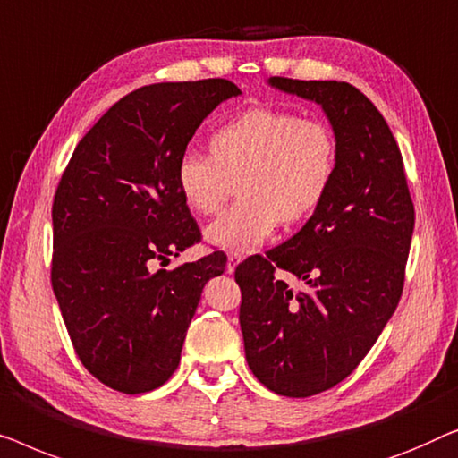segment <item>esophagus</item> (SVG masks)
<instances>
[{
  "mask_svg": "<svg viewBox=\"0 0 458 458\" xmlns=\"http://www.w3.org/2000/svg\"><path fill=\"white\" fill-rule=\"evenodd\" d=\"M242 259V253H241V250H230V253H228V272L232 274V272H234V267L238 266V261H241Z\"/></svg>",
  "mask_w": 458,
  "mask_h": 458,
  "instance_id": "34e87169",
  "label": "esophagus"
}]
</instances>
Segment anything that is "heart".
I'll list each match as a JSON object with an SVG mask.
<instances>
[{"mask_svg": "<svg viewBox=\"0 0 458 458\" xmlns=\"http://www.w3.org/2000/svg\"><path fill=\"white\" fill-rule=\"evenodd\" d=\"M209 147L211 156L195 149L180 156L176 184L192 211L211 216L238 180L241 201L205 230L211 244L232 250L253 249L280 222L311 216L330 191L338 164L330 124L276 107H250L224 122Z\"/></svg>", "mask_w": 458, "mask_h": 458, "instance_id": "b5f03b06", "label": "heart"}]
</instances>
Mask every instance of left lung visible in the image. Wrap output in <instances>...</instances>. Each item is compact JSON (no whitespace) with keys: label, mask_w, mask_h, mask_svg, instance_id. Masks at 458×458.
<instances>
[{"label":"left lung","mask_w":458,"mask_h":458,"mask_svg":"<svg viewBox=\"0 0 458 458\" xmlns=\"http://www.w3.org/2000/svg\"><path fill=\"white\" fill-rule=\"evenodd\" d=\"M269 82L319 103L338 143L332 186L305 226L234 272L250 371L276 394L305 398L349 377L394 313L415 208L396 139L357 87ZM280 273H293L300 286Z\"/></svg>","instance_id":"left-lung-1"}]
</instances>
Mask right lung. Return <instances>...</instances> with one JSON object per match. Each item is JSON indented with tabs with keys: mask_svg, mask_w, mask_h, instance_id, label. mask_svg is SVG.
<instances>
[{
	"mask_svg": "<svg viewBox=\"0 0 458 458\" xmlns=\"http://www.w3.org/2000/svg\"><path fill=\"white\" fill-rule=\"evenodd\" d=\"M238 93L226 79L140 87L101 115L62 174L51 286L76 355L107 388L143 394L170 379L205 282L226 267L214 250L157 269L201 241L176 165L201 122Z\"/></svg>",
	"mask_w": 458,
	"mask_h": 458,
	"instance_id": "right-lung-1",
	"label": "right lung"
}]
</instances>
